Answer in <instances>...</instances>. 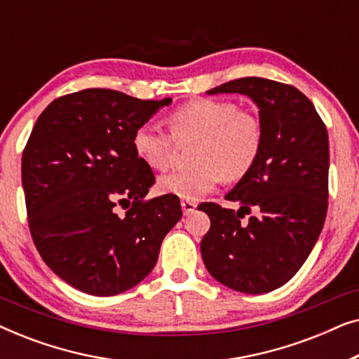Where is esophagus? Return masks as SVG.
Wrapping results in <instances>:
<instances>
[{
  "instance_id": "obj_1",
  "label": "esophagus",
  "mask_w": 359,
  "mask_h": 359,
  "mask_svg": "<svg viewBox=\"0 0 359 359\" xmlns=\"http://www.w3.org/2000/svg\"><path fill=\"white\" fill-rule=\"evenodd\" d=\"M196 204L194 201H186V199H183L181 201V208H183V212H184V215H189V214H193L194 210H196Z\"/></svg>"
}]
</instances>
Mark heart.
<instances>
[{
    "label": "heart",
    "instance_id": "obj_1",
    "mask_svg": "<svg viewBox=\"0 0 359 359\" xmlns=\"http://www.w3.org/2000/svg\"><path fill=\"white\" fill-rule=\"evenodd\" d=\"M170 134L150 124L132 135L135 155L151 170H166L176 144H189L194 166L171 171L158 180L163 194L198 201L212 191L220 180L238 181L257 165L263 149V122L255 112L238 109L225 100L199 97L186 102L168 116Z\"/></svg>",
    "mask_w": 359,
    "mask_h": 359
}]
</instances>
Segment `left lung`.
<instances>
[{
    "instance_id": "1",
    "label": "left lung",
    "mask_w": 359,
    "mask_h": 359,
    "mask_svg": "<svg viewBox=\"0 0 359 359\" xmlns=\"http://www.w3.org/2000/svg\"><path fill=\"white\" fill-rule=\"evenodd\" d=\"M240 93L259 109L264 140L253 170L225 196L237 212L219 204L199 205L210 219L201 255L210 276L233 291L263 294L299 271L328 208V134L316 107L297 88L248 76L208 91ZM257 215L241 224L245 213Z\"/></svg>"
}]
</instances>
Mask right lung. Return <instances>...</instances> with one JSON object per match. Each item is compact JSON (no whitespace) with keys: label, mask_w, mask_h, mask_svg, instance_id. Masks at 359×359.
I'll return each instance as SVG.
<instances>
[{"label":"right lung","mask_w":359,"mask_h":359,"mask_svg":"<svg viewBox=\"0 0 359 359\" xmlns=\"http://www.w3.org/2000/svg\"><path fill=\"white\" fill-rule=\"evenodd\" d=\"M170 101L90 88L57 97L34 126L22 151L29 230L47 266L83 292L116 296L139 284L183 215L178 196L145 199L155 176L132 147Z\"/></svg>","instance_id":"obj_1"}]
</instances>
